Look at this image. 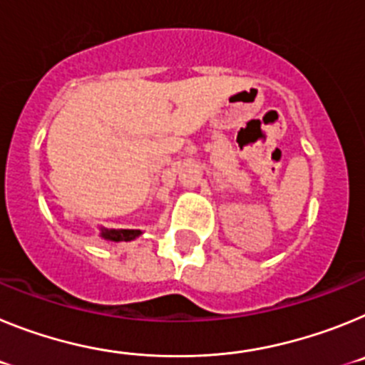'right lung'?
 Wrapping results in <instances>:
<instances>
[{
  "label": "right lung",
  "mask_w": 365,
  "mask_h": 365,
  "mask_svg": "<svg viewBox=\"0 0 365 365\" xmlns=\"http://www.w3.org/2000/svg\"><path fill=\"white\" fill-rule=\"evenodd\" d=\"M140 234V230H102V237L109 241H131Z\"/></svg>",
  "instance_id": "right-lung-1"
}]
</instances>
